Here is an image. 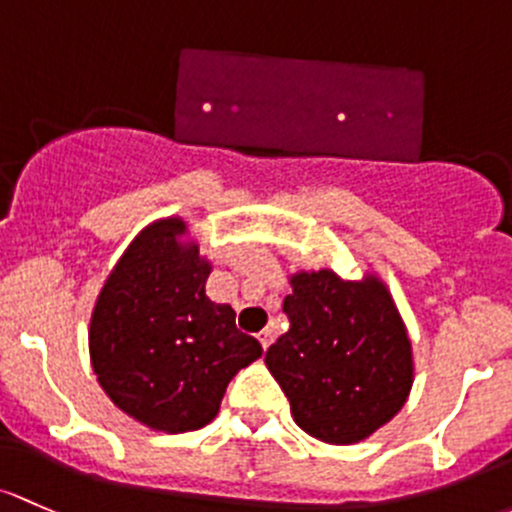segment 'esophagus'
Listing matches in <instances>:
<instances>
[{
    "instance_id": "esophagus-1",
    "label": "esophagus",
    "mask_w": 512,
    "mask_h": 512,
    "mask_svg": "<svg viewBox=\"0 0 512 512\" xmlns=\"http://www.w3.org/2000/svg\"><path fill=\"white\" fill-rule=\"evenodd\" d=\"M257 338H260V343H262V348H270V343H272V328H262L260 333H257Z\"/></svg>"
}]
</instances>
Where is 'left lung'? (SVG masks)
<instances>
[{
    "label": "left lung",
    "mask_w": 512,
    "mask_h": 512,
    "mask_svg": "<svg viewBox=\"0 0 512 512\" xmlns=\"http://www.w3.org/2000/svg\"><path fill=\"white\" fill-rule=\"evenodd\" d=\"M287 333L265 355L294 422L328 444H355L390 422L412 387V346L380 279L299 272Z\"/></svg>",
    "instance_id": "left-lung-1"
}]
</instances>
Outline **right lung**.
<instances>
[{"mask_svg": "<svg viewBox=\"0 0 512 512\" xmlns=\"http://www.w3.org/2000/svg\"><path fill=\"white\" fill-rule=\"evenodd\" d=\"M181 218L149 225L102 287L90 358L112 402L159 432H193L218 414L233 375L262 355L235 311L206 297L211 265L184 245Z\"/></svg>", "mask_w": 512, "mask_h": 512, "instance_id": "obj_1", "label": "right lung"}]
</instances>
